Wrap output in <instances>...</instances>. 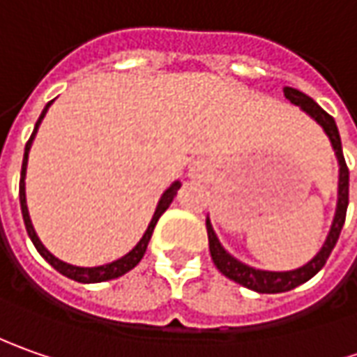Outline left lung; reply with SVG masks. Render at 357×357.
Listing matches in <instances>:
<instances>
[{
  "mask_svg": "<svg viewBox=\"0 0 357 357\" xmlns=\"http://www.w3.org/2000/svg\"><path fill=\"white\" fill-rule=\"evenodd\" d=\"M284 96L289 98L292 105L301 106L302 110L312 116L322 128H324L326 136L332 142V148L336 152L340 166V179H338V205H336V215L332 221V227L330 233L326 237L324 245L320 252L314 257L310 263H306L301 268H294V271H284V273H275V271H259V268H252L249 264L241 263L235 257H231L217 239L215 231L211 227V221L207 219V239H209V252H211V259L215 266L231 280L239 282L247 289L255 290V292H268V294H275V292H287V290L296 289L301 287L302 282L310 280V278L322 268L330 257L332 249L336 247L340 237V231L344 227V221H346V209H348V193H350V172L346 166V160L342 154V140H340V132L334 118L330 116L326 110H322L320 106L314 102L310 96H306L296 89H290L284 86Z\"/></svg>",
  "mask_w": 357,
  "mask_h": 357,
  "instance_id": "1",
  "label": "left lung"
}]
</instances>
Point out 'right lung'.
<instances>
[{
    "label": "right lung",
    "instance_id": "right-lung-1",
    "mask_svg": "<svg viewBox=\"0 0 357 357\" xmlns=\"http://www.w3.org/2000/svg\"><path fill=\"white\" fill-rule=\"evenodd\" d=\"M51 105H53V100L43 108L41 116H39L37 124H35V130H33L31 138H29V142L25 144L23 166H21V179H19V203H21V213H23V221H25V229H27V233H29V237H31L33 245H35V249L39 251V255H41L45 261L51 264L55 271H59L61 275H65L67 278H73V280H77V282H84V284H91V282H105V280H112V278L122 277V275H126L128 271H132V268L142 261L144 252H146V249H148L150 237H152V233H154V227H155V223H158V219H160L162 213H164L167 207H169V203L174 202V197H176V193H178L179 188H181V183H179V181H174V183L164 191V195H162V197H160V202H158L154 217H152L150 225H148V229H146L144 237H142L140 243H138L132 251L126 252L122 259L112 261V263H108V264H102V266H75V264H68V263H63V261H59L55 255H51V252L45 249V245L39 241V237H37V233H35V229H33L29 211H27V199H25V174H27L29 150H31V144L33 140H35V134H37V130H39V124H41V120L45 118V114H47V110H49V106Z\"/></svg>",
    "mask_w": 357,
    "mask_h": 357
}]
</instances>
